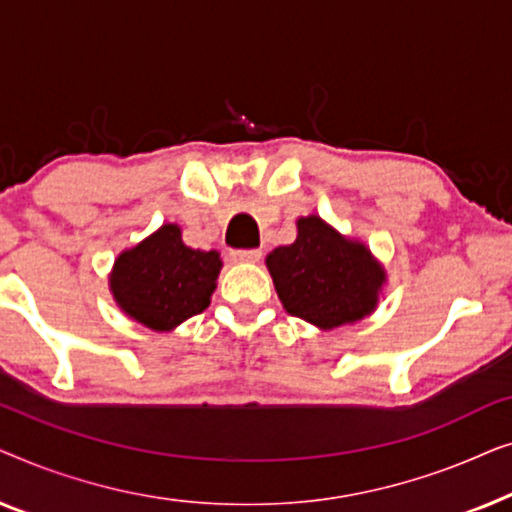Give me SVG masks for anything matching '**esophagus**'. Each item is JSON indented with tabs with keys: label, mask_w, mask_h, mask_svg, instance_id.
I'll return each instance as SVG.
<instances>
[{
	"label": "esophagus",
	"mask_w": 512,
	"mask_h": 512,
	"mask_svg": "<svg viewBox=\"0 0 512 512\" xmlns=\"http://www.w3.org/2000/svg\"><path fill=\"white\" fill-rule=\"evenodd\" d=\"M230 258L235 263H256L261 261V249H233L230 251Z\"/></svg>",
	"instance_id": "esophagus-1"
}]
</instances>
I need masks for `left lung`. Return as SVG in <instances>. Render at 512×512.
Returning a JSON list of instances; mask_svg holds the SVG:
<instances>
[{
    "label": "left lung",
    "instance_id": "8db88e82",
    "mask_svg": "<svg viewBox=\"0 0 512 512\" xmlns=\"http://www.w3.org/2000/svg\"><path fill=\"white\" fill-rule=\"evenodd\" d=\"M279 300L293 317L319 328L352 324L375 310L384 270L359 242L319 219L298 221V237L265 258Z\"/></svg>",
    "mask_w": 512,
    "mask_h": 512
}]
</instances>
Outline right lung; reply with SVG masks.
Here are the masks:
<instances>
[{"label":"right lung","instance_id":"right-lung-1","mask_svg":"<svg viewBox=\"0 0 512 512\" xmlns=\"http://www.w3.org/2000/svg\"><path fill=\"white\" fill-rule=\"evenodd\" d=\"M219 270L216 251L186 247L179 226L165 223L118 256L109 284L128 317L153 331H170L207 310Z\"/></svg>","mask_w":512,"mask_h":512}]
</instances>
